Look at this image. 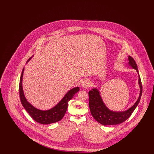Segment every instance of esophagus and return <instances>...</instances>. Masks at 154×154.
<instances>
[{
    "mask_svg": "<svg viewBox=\"0 0 154 154\" xmlns=\"http://www.w3.org/2000/svg\"><path fill=\"white\" fill-rule=\"evenodd\" d=\"M91 85V82L88 80H85L83 81L82 83V87L84 88H88Z\"/></svg>",
    "mask_w": 154,
    "mask_h": 154,
    "instance_id": "1",
    "label": "esophagus"
}]
</instances>
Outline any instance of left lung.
<instances>
[{
  "mask_svg": "<svg viewBox=\"0 0 154 154\" xmlns=\"http://www.w3.org/2000/svg\"><path fill=\"white\" fill-rule=\"evenodd\" d=\"M128 65L136 70L139 75V85L140 87L139 96L137 101L128 110L123 111H115L109 109L103 100L100 92L97 88H93L89 91V107L91 113L96 121L103 125H113L124 122L131 116L133 111L139 103L142 94V85L139 75L137 66L132 57H128Z\"/></svg>",
  "mask_w": 154,
  "mask_h": 154,
  "instance_id": "1",
  "label": "left lung"
}]
</instances>
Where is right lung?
Wrapping results in <instances>:
<instances>
[{
	"instance_id": "obj_1",
	"label": "right lung",
	"mask_w": 154,
	"mask_h": 154,
	"mask_svg": "<svg viewBox=\"0 0 154 154\" xmlns=\"http://www.w3.org/2000/svg\"><path fill=\"white\" fill-rule=\"evenodd\" d=\"M30 57L26 63L29 62L30 60L32 58ZM24 72V68L22 69V73L20 81L19 91L21 102L22 103L23 108L28 112V113L37 122L41 124L48 125L55 123L60 121L64 117L66 110L68 107V102L71 100L74 94L79 91L80 88L79 87H74L70 89L63 98L52 108L47 110H42L38 109L30 104L25 97L24 95L23 87H22V78Z\"/></svg>"
}]
</instances>
